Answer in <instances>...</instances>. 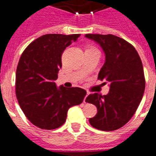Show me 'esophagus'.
<instances>
[{
    "mask_svg": "<svg viewBox=\"0 0 156 156\" xmlns=\"http://www.w3.org/2000/svg\"><path fill=\"white\" fill-rule=\"evenodd\" d=\"M88 95H89V92L88 91H87V94H86V96H85V98H84V100H83V102H86V98H87V96Z\"/></svg>",
    "mask_w": 156,
    "mask_h": 156,
    "instance_id": "obj_1",
    "label": "esophagus"
}]
</instances>
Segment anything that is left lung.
Masks as SVG:
<instances>
[{
  "label": "left lung",
  "instance_id": "8db88e82",
  "mask_svg": "<svg viewBox=\"0 0 156 156\" xmlns=\"http://www.w3.org/2000/svg\"><path fill=\"white\" fill-rule=\"evenodd\" d=\"M105 54L98 79L110 83L108 94H89L86 102L94 105L98 113L89 119L93 127L112 131L124 126L137 111L145 88L144 69L138 53L129 42L116 36L86 34Z\"/></svg>",
  "mask_w": 156,
  "mask_h": 156
}]
</instances>
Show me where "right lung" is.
<instances>
[{
    "instance_id": "right-lung-1",
    "label": "right lung",
    "mask_w": 156,
    "mask_h": 156,
    "mask_svg": "<svg viewBox=\"0 0 156 156\" xmlns=\"http://www.w3.org/2000/svg\"><path fill=\"white\" fill-rule=\"evenodd\" d=\"M80 34H46L22 54L16 75V94L27 119L41 129H54L65 123L70 107L83 102L87 91L80 87L57 88L62 55Z\"/></svg>"
}]
</instances>
